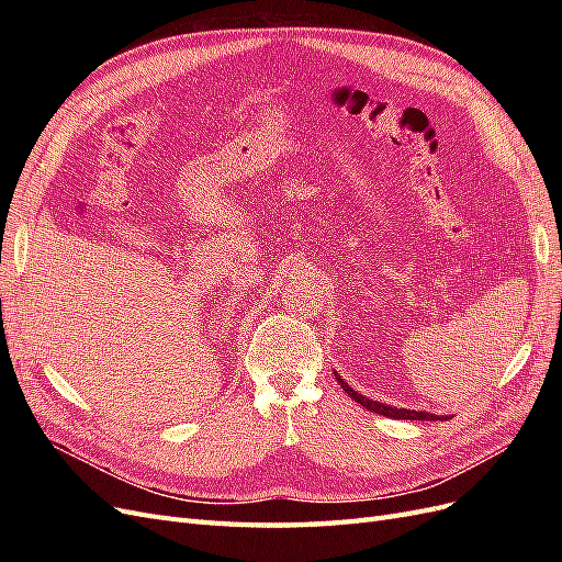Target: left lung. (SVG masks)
<instances>
[{
  "label": "left lung",
  "mask_w": 562,
  "mask_h": 562,
  "mask_svg": "<svg viewBox=\"0 0 562 562\" xmlns=\"http://www.w3.org/2000/svg\"><path fill=\"white\" fill-rule=\"evenodd\" d=\"M335 380L342 384V389L349 394V398H353L356 403H361L366 411L370 413H378V415H384V417H391V419H422V422H443L448 419L446 415H434V413H427V411H411V407H396V405H386V403H380V401H372L363 394H356V391L339 378V372H335Z\"/></svg>",
  "instance_id": "obj_1"
}]
</instances>
